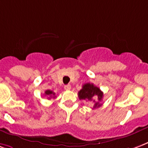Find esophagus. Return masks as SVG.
Instances as JSON below:
<instances>
[{
    "instance_id": "esophagus-1",
    "label": "esophagus",
    "mask_w": 148,
    "mask_h": 148,
    "mask_svg": "<svg viewBox=\"0 0 148 148\" xmlns=\"http://www.w3.org/2000/svg\"><path fill=\"white\" fill-rule=\"evenodd\" d=\"M71 88V85H65V86H64V89H65V90H70Z\"/></svg>"
}]
</instances>
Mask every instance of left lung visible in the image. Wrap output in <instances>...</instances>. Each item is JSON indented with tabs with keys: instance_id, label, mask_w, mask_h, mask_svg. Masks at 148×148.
I'll list each match as a JSON object with an SVG mask.
<instances>
[{
	"instance_id": "8db88e82",
	"label": "left lung",
	"mask_w": 148,
	"mask_h": 148,
	"mask_svg": "<svg viewBox=\"0 0 148 148\" xmlns=\"http://www.w3.org/2000/svg\"><path fill=\"white\" fill-rule=\"evenodd\" d=\"M103 96V93L98 87H96L93 84L86 83L83 85L82 88L78 92V97L80 99H85L88 101H92L94 103L93 108H99L101 106L102 99ZM96 98L98 101H95L94 99Z\"/></svg>"
}]
</instances>
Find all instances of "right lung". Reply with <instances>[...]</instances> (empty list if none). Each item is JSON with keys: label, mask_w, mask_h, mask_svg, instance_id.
Returning <instances> with one entry per match:
<instances>
[{"label": "right lung", "mask_w": 148, "mask_h": 148, "mask_svg": "<svg viewBox=\"0 0 148 148\" xmlns=\"http://www.w3.org/2000/svg\"><path fill=\"white\" fill-rule=\"evenodd\" d=\"M45 96H48V99H51V98H55V92H53L51 90H46L45 92Z\"/></svg>", "instance_id": "obj_1"}]
</instances>
